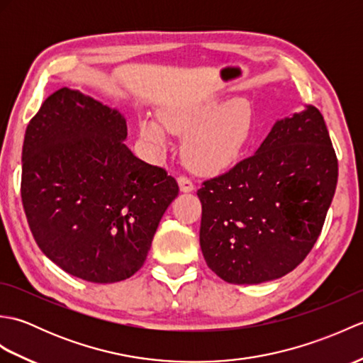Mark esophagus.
Here are the masks:
<instances>
[{
	"label": "esophagus",
	"mask_w": 363,
	"mask_h": 363,
	"mask_svg": "<svg viewBox=\"0 0 363 363\" xmlns=\"http://www.w3.org/2000/svg\"><path fill=\"white\" fill-rule=\"evenodd\" d=\"M177 182H179L181 191H191L195 189L194 182H191V179L187 176H179V177H177Z\"/></svg>",
	"instance_id": "34e87169"
}]
</instances>
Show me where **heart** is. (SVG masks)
I'll use <instances>...</instances> for the list:
<instances>
[{
    "label": "heart",
    "instance_id": "b5f03b06",
    "mask_svg": "<svg viewBox=\"0 0 363 363\" xmlns=\"http://www.w3.org/2000/svg\"><path fill=\"white\" fill-rule=\"evenodd\" d=\"M168 130L187 135L186 157L196 172L217 173L234 164L248 145L254 133L252 107L242 98L226 104L206 99L165 111L162 121H140L142 135L159 146L165 145Z\"/></svg>",
    "mask_w": 363,
    "mask_h": 363
}]
</instances>
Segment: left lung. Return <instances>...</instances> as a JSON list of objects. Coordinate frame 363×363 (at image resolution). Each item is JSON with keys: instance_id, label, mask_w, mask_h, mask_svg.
I'll return each mask as SVG.
<instances>
[{"instance_id": "1", "label": "left lung", "mask_w": 363, "mask_h": 363, "mask_svg": "<svg viewBox=\"0 0 363 363\" xmlns=\"http://www.w3.org/2000/svg\"><path fill=\"white\" fill-rule=\"evenodd\" d=\"M337 176L334 146L317 107L277 121L252 156L196 191L207 267L230 284L290 273L321 234Z\"/></svg>"}]
</instances>
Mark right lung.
<instances>
[{"label":"right lung","mask_w":363,"mask_h":363,"mask_svg":"<svg viewBox=\"0 0 363 363\" xmlns=\"http://www.w3.org/2000/svg\"><path fill=\"white\" fill-rule=\"evenodd\" d=\"M121 115L59 89L23 142L21 201L38 248L84 281H125L145 264L162 215L179 194L164 168L125 145Z\"/></svg>","instance_id":"obj_1"}]
</instances>
